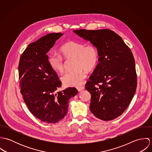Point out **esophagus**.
<instances>
[{
    "mask_svg": "<svg viewBox=\"0 0 152 152\" xmlns=\"http://www.w3.org/2000/svg\"><path fill=\"white\" fill-rule=\"evenodd\" d=\"M84 88H85V87H84V86H80V87H77V90H78L79 92H80V91H81L82 90L84 89Z\"/></svg>",
    "mask_w": 152,
    "mask_h": 152,
    "instance_id": "esophagus-1",
    "label": "esophagus"
}]
</instances>
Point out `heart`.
I'll list each match as a JSON object with an SVG mask.
<instances>
[{
    "label": "heart",
    "mask_w": 152,
    "mask_h": 152,
    "mask_svg": "<svg viewBox=\"0 0 152 152\" xmlns=\"http://www.w3.org/2000/svg\"><path fill=\"white\" fill-rule=\"evenodd\" d=\"M61 56L50 54L47 61L54 71L62 73L65 69L63 58H74V70L64 74L61 80L66 87H75L82 84L87 77V72L94 71L98 65L99 54L97 47L94 44L70 40L63 44L60 48Z\"/></svg>",
    "instance_id": "obj_1"
}]
</instances>
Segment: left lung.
I'll list each match as a JSON object with an SVG mask.
<instances>
[{
    "label": "left lung",
    "instance_id": "1",
    "mask_svg": "<svg viewBox=\"0 0 152 152\" xmlns=\"http://www.w3.org/2000/svg\"><path fill=\"white\" fill-rule=\"evenodd\" d=\"M74 32L95 45L99 51V63L86 84L91 95L90 110L99 119L112 120L124 112L136 90L133 54L122 39L109 29Z\"/></svg>",
    "mask_w": 152,
    "mask_h": 152
}]
</instances>
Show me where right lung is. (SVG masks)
<instances>
[{
  "label": "right lung",
  "instance_id": "1",
  "mask_svg": "<svg viewBox=\"0 0 152 152\" xmlns=\"http://www.w3.org/2000/svg\"><path fill=\"white\" fill-rule=\"evenodd\" d=\"M63 34L53 33L30 44L22 53L19 64L20 93L29 110L43 122L55 124L67 113L68 100L78 93L74 87L61 91V82L48 65L47 53Z\"/></svg>",
  "mask_w": 152,
  "mask_h": 152
}]
</instances>
